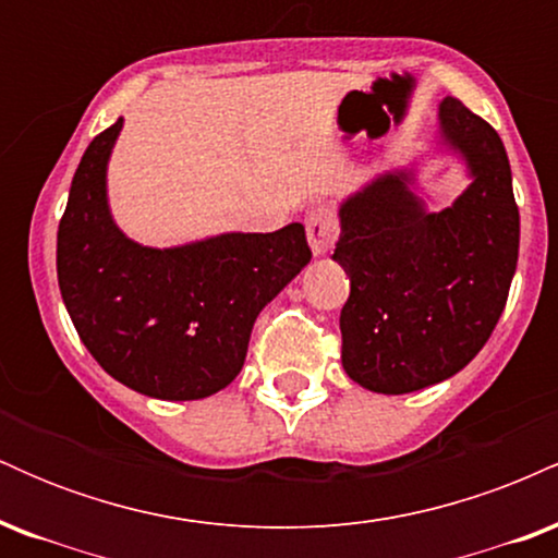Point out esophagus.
<instances>
[{"label": "esophagus", "mask_w": 558, "mask_h": 558, "mask_svg": "<svg viewBox=\"0 0 558 558\" xmlns=\"http://www.w3.org/2000/svg\"><path fill=\"white\" fill-rule=\"evenodd\" d=\"M306 239L315 257H325L338 239V222L328 209H312L306 217Z\"/></svg>", "instance_id": "esophagus-1"}]
</instances>
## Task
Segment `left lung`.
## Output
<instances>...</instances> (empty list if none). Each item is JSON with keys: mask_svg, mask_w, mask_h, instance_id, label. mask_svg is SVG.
<instances>
[{"mask_svg": "<svg viewBox=\"0 0 558 558\" xmlns=\"http://www.w3.org/2000/svg\"><path fill=\"white\" fill-rule=\"evenodd\" d=\"M466 189L438 213L414 162L377 172L338 204L332 259L349 275L343 369L373 393L444 383L477 356L501 317L520 257V209L498 133L446 96L435 146Z\"/></svg>", "mask_w": 558, "mask_h": 558, "instance_id": "obj_1", "label": "left lung"}]
</instances>
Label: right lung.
<instances>
[{"label": "right lung", "instance_id": "right-lung-1", "mask_svg": "<svg viewBox=\"0 0 558 558\" xmlns=\"http://www.w3.org/2000/svg\"><path fill=\"white\" fill-rule=\"evenodd\" d=\"M123 118L88 144L57 230V280L83 345L136 393L196 401L241 373L259 312L310 265L301 222L144 246L114 222L107 168Z\"/></svg>", "mask_w": 558, "mask_h": 558}]
</instances>
